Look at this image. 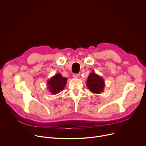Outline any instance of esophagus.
<instances>
[{
	"mask_svg": "<svg viewBox=\"0 0 146 146\" xmlns=\"http://www.w3.org/2000/svg\"><path fill=\"white\" fill-rule=\"evenodd\" d=\"M73 77L74 78H78L80 77V74H73Z\"/></svg>",
	"mask_w": 146,
	"mask_h": 146,
	"instance_id": "esophagus-1",
	"label": "esophagus"
}]
</instances>
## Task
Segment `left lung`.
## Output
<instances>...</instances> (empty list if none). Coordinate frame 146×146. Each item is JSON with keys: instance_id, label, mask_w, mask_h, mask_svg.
<instances>
[{"instance_id": "1", "label": "left lung", "mask_w": 146, "mask_h": 146, "mask_svg": "<svg viewBox=\"0 0 146 146\" xmlns=\"http://www.w3.org/2000/svg\"><path fill=\"white\" fill-rule=\"evenodd\" d=\"M86 84L89 90L94 94H100L101 92L103 91L105 86L103 78L95 73L94 70L89 74Z\"/></svg>"}]
</instances>
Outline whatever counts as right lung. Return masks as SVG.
I'll list each match as a JSON object with an SVG mask.
<instances>
[{
  "mask_svg": "<svg viewBox=\"0 0 146 146\" xmlns=\"http://www.w3.org/2000/svg\"><path fill=\"white\" fill-rule=\"evenodd\" d=\"M47 83L49 92L55 95L64 90L67 83V78L64 77L60 73H57L50 78Z\"/></svg>",
  "mask_w": 146,
  "mask_h": 146,
  "instance_id": "right-lung-1",
  "label": "right lung"
}]
</instances>
